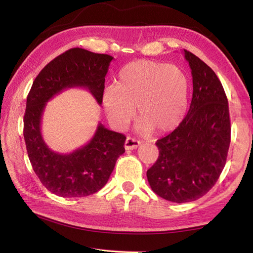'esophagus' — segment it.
I'll use <instances>...</instances> for the list:
<instances>
[{"instance_id": "esophagus-1", "label": "esophagus", "mask_w": 253, "mask_h": 253, "mask_svg": "<svg viewBox=\"0 0 253 253\" xmlns=\"http://www.w3.org/2000/svg\"><path fill=\"white\" fill-rule=\"evenodd\" d=\"M141 142L137 140V139L132 138V137H127L126 141H125V149L126 150H133L137 149L139 146H140Z\"/></svg>"}]
</instances>
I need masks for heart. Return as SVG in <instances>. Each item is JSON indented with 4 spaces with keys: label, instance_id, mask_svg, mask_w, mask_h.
<instances>
[{
    "label": "heart",
    "instance_id": "obj_1",
    "mask_svg": "<svg viewBox=\"0 0 253 253\" xmlns=\"http://www.w3.org/2000/svg\"><path fill=\"white\" fill-rule=\"evenodd\" d=\"M189 82L173 64L139 60L124 67L116 85L106 87L102 105L110 122L125 128L136 114L142 132L165 133L184 120L188 107Z\"/></svg>",
    "mask_w": 253,
    "mask_h": 253
}]
</instances>
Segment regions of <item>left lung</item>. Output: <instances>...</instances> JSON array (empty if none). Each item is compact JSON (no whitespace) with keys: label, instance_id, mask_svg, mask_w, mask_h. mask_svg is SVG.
Returning <instances> with one entry per match:
<instances>
[{"label":"left lung","instance_id":"left-lung-1","mask_svg":"<svg viewBox=\"0 0 253 253\" xmlns=\"http://www.w3.org/2000/svg\"><path fill=\"white\" fill-rule=\"evenodd\" d=\"M192 76L189 111L179 126L159 139V158L147 171L152 190L171 202L195 201L215 185L230 143L228 101L216 74L184 50Z\"/></svg>","mask_w":253,"mask_h":253}]
</instances>
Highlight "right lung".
<instances>
[{"mask_svg":"<svg viewBox=\"0 0 253 253\" xmlns=\"http://www.w3.org/2000/svg\"><path fill=\"white\" fill-rule=\"evenodd\" d=\"M113 57L80 47L64 52L36 77L27 96L24 138L36 175L47 190L64 198L93 195L109 180L117 159L125 152L126 137L100 123L92 139L83 148L60 154L46 146L41 118L46 102L63 90L84 87L102 103L106 73Z\"/></svg>","mask_w":253,"mask_h":253,"instance_id":"obj_1","label":"right lung"}]
</instances>
